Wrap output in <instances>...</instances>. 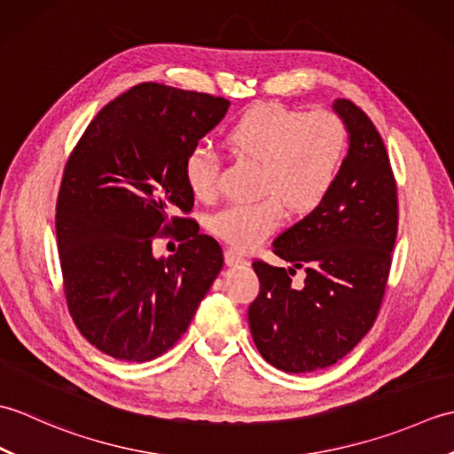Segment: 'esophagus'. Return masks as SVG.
<instances>
[{
	"label": "esophagus",
	"instance_id": "34e87169",
	"mask_svg": "<svg viewBox=\"0 0 454 454\" xmlns=\"http://www.w3.org/2000/svg\"><path fill=\"white\" fill-rule=\"evenodd\" d=\"M226 259V265L230 267H239V265H247V259L238 252V249H226L224 254Z\"/></svg>",
	"mask_w": 454,
	"mask_h": 454
}]
</instances>
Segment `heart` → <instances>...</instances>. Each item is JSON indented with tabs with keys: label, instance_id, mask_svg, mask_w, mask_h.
<instances>
[{
	"label": "heart",
	"instance_id": "obj_1",
	"mask_svg": "<svg viewBox=\"0 0 454 454\" xmlns=\"http://www.w3.org/2000/svg\"><path fill=\"white\" fill-rule=\"evenodd\" d=\"M236 156L262 163V199L232 202L210 216L208 226L230 246L247 249L281 226L285 201L294 215L314 210L330 195L347 156V129L330 111H302L259 105L228 130ZM220 158L207 144L192 148L185 161L191 191L200 199L218 192Z\"/></svg>",
	"mask_w": 454,
	"mask_h": 454
}]
</instances>
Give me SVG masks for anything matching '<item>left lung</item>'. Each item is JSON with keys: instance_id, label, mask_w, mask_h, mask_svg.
Listing matches in <instances>:
<instances>
[{"instance_id": "obj_1", "label": "left lung", "mask_w": 454, "mask_h": 454, "mask_svg": "<svg viewBox=\"0 0 454 454\" xmlns=\"http://www.w3.org/2000/svg\"><path fill=\"white\" fill-rule=\"evenodd\" d=\"M333 111L349 150L330 195L278 236L273 252L293 267L254 262L259 294L247 310L257 351L285 372L332 366L371 330L387 288L398 232V197L387 148L347 99ZM305 267L302 287L290 277Z\"/></svg>"}]
</instances>
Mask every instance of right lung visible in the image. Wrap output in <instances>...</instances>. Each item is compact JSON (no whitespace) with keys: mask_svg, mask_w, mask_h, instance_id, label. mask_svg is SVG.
<instances>
[{"mask_svg":"<svg viewBox=\"0 0 454 454\" xmlns=\"http://www.w3.org/2000/svg\"><path fill=\"white\" fill-rule=\"evenodd\" d=\"M230 101L161 83H140L98 113L66 163L56 238L66 301L82 335L114 359L163 355L195 316L224 255L192 208L189 152L224 119ZM180 228L169 258L153 239Z\"/></svg>","mask_w":454,"mask_h":454,"instance_id":"obj_1","label":"right lung"}]
</instances>
